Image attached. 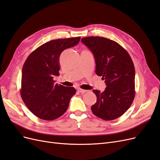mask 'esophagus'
<instances>
[{
    "label": "esophagus",
    "instance_id": "1",
    "mask_svg": "<svg viewBox=\"0 0 160 160\" xmlns=\"http://www.w3.org/2000/svg\"><path fill=\"white\" fill-rule=\"evenodd\" d=\"M77 90H78V91L80 92V93H86V92L88 91V90H85V89H83L81 88H79Z\"/></svg>",
    "mask_w": 160,
    "mask_h": 160
}]
</instances>
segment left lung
<instances>
[{
	"label": "left lung",
	"mask_w": 160,
	"mask_h": 160,
	"mask_svg": "<svg viewBox=\"0 0 160 160\" xmlns=\"http://www.w3.org/2000/svg\"><path fill=\"white\" fill-rule=\"evenodd\" d=\"M95 58V72L102 77L104 91L93 90L97 96L91 111L106 121L122 116L132 105L135 97V68L127 51L112 40L101 37L81 38Z\"/></svg>",
	"instance_id": "left-lung-1"
}]
</instances>
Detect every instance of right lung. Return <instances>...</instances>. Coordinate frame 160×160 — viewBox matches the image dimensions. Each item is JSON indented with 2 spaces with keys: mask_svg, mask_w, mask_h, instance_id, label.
<instances>
[{
  "mask_svg": "<svg viewBox=\"0 0 160 160\" xmlns=\"http://www.w3.org/2000/svg\"><path fill=\"white\" fill-rule=\"evenodd\" d=\"M81 37L52 40L38 47L27 57L22 70L21 98L38 118L51 121L65 113L74 88L55 83L59 76V57L65 49L79 43Z\"/></svg>",
  "mask_w": 160,
  "mask_h": 160,
  "instance_id": "1",
  "label": "right lung"
}]
</instances>
